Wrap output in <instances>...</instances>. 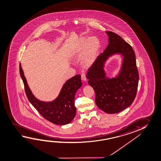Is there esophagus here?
<instances>
[{
  "mask_svg": "<svg viewBox=\"0 0 161 161\" xmlns=\"http://www.w3.org/2000/svg\"><path fill=\"white\" fill-rule=\"evenodd\" d=\"M81 77H82V80H83V81H86L87 80V78H86V74H82L81 75Z\"/></svg>",
  "mask_w": 161,
  "mask_h": 161,
  "instance_id": "esophagus-1",
  "label": "esophagus"
}]
</instances>
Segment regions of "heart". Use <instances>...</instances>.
<instances>
[{
	"label": "heart",
	"mask_w": 161,
	"mask_h": 161,
	"mask_svg": "<svg viewBox=\"0 0 161 161\" xmlns=\"http://www.w3.org/2000/svg\"><path fill=\"white\" fill-rule=\"evenodd\" d=\"M101 42L96 36L82 37L70 51L69 56L72 60L82 59V65L85 68L92 66L98 56Z\"/></svg>",
	"instance_id": "heart-1"
}]
</instances>
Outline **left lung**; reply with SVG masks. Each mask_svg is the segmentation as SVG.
Masks as SVG:
<instances>
[{
	"instance_id": "1",
	"label": "left lung",
	"mask_w": 161,
	"mask_h": 161,
	"mask_svg": "<svg viewBox=\"0 0 161 161\" xmlns=\"http://www.w3.org/2000/svg\"><path fill=\"white\" fill-rule=\"evenodd\" d=\"M108 45L87 72L88 84L96 93L98 107L107 114H116L129 107L137 92L139 74L135 53L132 47L121 36L106 31ZM120 54L123 57L122 68L115 78L106 76L105 62L110 56Z\"/></svg>"
}]
</instances>
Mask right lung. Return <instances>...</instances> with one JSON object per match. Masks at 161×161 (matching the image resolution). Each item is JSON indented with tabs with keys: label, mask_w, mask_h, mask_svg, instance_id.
<instances>
[{
	"label": "right lung",
	"mask_w": 161,
	"mask_h": 161,
	"mask_svg": "<svg viewBox=\"0 0 161 161\" xmlns=\"http://www.w3.org/2000/svg\"><path fill=\"white\" fill-rule=\"evenodd\" d=\"M19 73L28 100L44 119L59 125H66L73 120L76 114V107L74 106L75 95L82 86L80 75H76L68 79L64 83L56 99L50 102H44L36 98L32 94L20 64Z\"/></svg>",
	"instance_id": "add662e5"
}]
</instances>
